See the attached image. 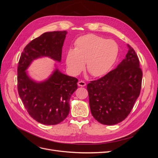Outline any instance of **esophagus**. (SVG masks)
Returning a JSON list of instances; mask_svg holds the SVG:
<instances>
[{
	"label": "esophagus",
	"instance_id": "obj_1",
	"mask_svg": "<svg viewBox=\"0 0 158 158\" xmlns=\"http://www.w3.org/2000/svg\"><path fill=\"white\" fill-rule=\"evenodd\" d=\"M78 85H79V86L84 87V86H85V85H86V84H85V82H84V81H83V80H80V81H79V82H78Z\"/></svg>",
	"mask_w": 158,
	"mask_h": 158
}]
</instances>
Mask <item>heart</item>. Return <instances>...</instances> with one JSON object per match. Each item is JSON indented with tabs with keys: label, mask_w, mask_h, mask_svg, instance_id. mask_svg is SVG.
I'll list each match as a JSON object with an SVG mask.
<instances>
[{
	"label": "heart",
	"mask_w": 158,
	"mask_h": 158,
	"mask_svg": "<svg viewBox=\"0 0 158 158\" xmlns=\"http://www.w3.org/2000/svg\"><path fill=\"white\" fill-rule=\"evenodd\" d=\"M74 49H70L66 53V62L72 73L78 74L86 69L94 77L106 74L117 60L118 47L112 40L94 34H88L78 38Z\"/></svg>",
	"instance_id": "b5f03b06"
}]
</instances>
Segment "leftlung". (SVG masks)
<instances>
[{
  "label": "left lung",
  "mask_w": 158,
  "mask_h": 158,
  "mask_svg": "<svg viewBox=\"0 0 158 158\" xmlns=\"http://www.w3.org/2000/svg\"><path fill=\"white\" fill-rule=\"evenodd\" d=\"M128 47L125 59L116 69L87 85L91 113L103 125H113L125 120L140 93L139 59L132 47Z\"/></svg>",
  "instance_id": "1"
}]
</instances>
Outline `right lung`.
I'll list each match as a JSON object with an SVG mask.
<instances>
[{"label":"right lung","mask_w":158,"mask_h":158,"mask_svg":"<svg viewBox=\"0 0 158 158\" xmlns=\"http://www.w3.org/2000/svg\"><path fill=\"white\" fill-rule=\"evenodd\" d=\"M66 31L43 33L33 40L22 51L18 65V92L24 107L37 122L54 125L67 117L69 100L78 88V79L56 70L44 82L37 83L28 77L26 70L31 61L49 56L60 62Z\"/></svg>","instance_id":"1"}]
</instances>
